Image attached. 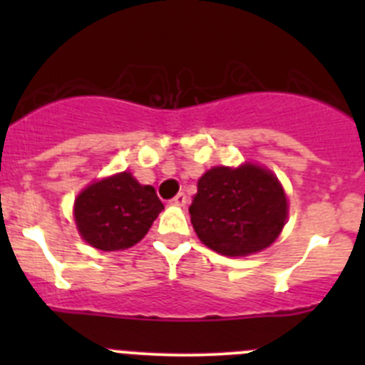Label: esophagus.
<instances>
[{"instance_id":"34e87169","label":"esophagus","mask_w":365,"mask_h":365,"mask_svg":"<svg viewBox=\"0 0 365 365\" xmlns=\"http://www.w3.org/2000/svg\"><path fill=\"white\" fill-rule=\"evenodd\" d=\"M172 202H173V205H177V206H185L186 202H188V199H186V193L185 192H179L175 195V197L172 199Z\"/></svg>"}]
</instances>
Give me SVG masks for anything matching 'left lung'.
<instances>
[{
    "instance_id": "8db88e82",
    "label": "left lung",
    "mask_w": 365,
    "mask_h": 365,
    "mask_svg": "<svg viewBox=\"0 0 365 365\" xmlns=\"http://www.w3.org/2000/svg\"><path fill=\"white\" fill-rule=\"evenodd\" d=\"M195 234L222 256H248L274 243L287 219L278 179L259 166L212 168L190 205Z\"/></svg>"
}]
</instances>
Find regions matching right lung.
Instances as JSON below:
<instances>
[{
    "instance_id": "add662e5",
    "label": "right lung",
    "mask_w": 365,
    "mask_h": 365,
    "mask_svg": "<svg viewBox=\"0 0 365 365\" xmlns=\"http://www.w3.org/2000/svg\"><path fill=\"white\" fill-rule=\"evenodd\" d=\"M164 205L153 186L128 172L87 186L74 201V221L91 247L111 252L143 240Z\"/></svg>"
}]
</instances>
